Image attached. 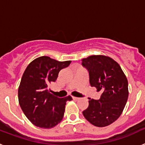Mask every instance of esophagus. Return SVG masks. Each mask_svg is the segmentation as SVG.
<instances>
[{
    "label": "esophagus",
    "instance_id": "1",
    "mask_svg": "<svg viewBox=\"0 0 145 145\" xmlns=\"http://www.w3.org/2000/svg\"><path fill=\"white\" fill-rule=\"evenodd\" d=\"M72 99L75 101H78L79 99V98H78V97H72Z\"/></svg>",
    "mask_w": 145,
    "mask_h": 145
}]
</instances>
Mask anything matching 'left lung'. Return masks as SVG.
<instances>
[{
    "mask_svg": "<svg viewBox=\"0 0 145 145\" xmlns=\"http://www.w3.org/2000/svg\"><path fill=\"white\" fill-rule=\"evenodd\" d=\"M91 86L102 92L100 98L90 99L83 115L88 122L104 127L116 121L122 113L129 97L128 80L120 65L112 58L93 55L82 59Z\"/></svg>",
    "mask_w": 145,
    "mask_h": 145,
    "instance_id": "left-lung-1",
    "label": "left lung"
}]
</instances>
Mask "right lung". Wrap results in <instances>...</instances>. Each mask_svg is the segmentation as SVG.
Masks as SVG:
<instances>
[{
  "label": "right lung",
  "instance_id": "right-lung-1",
  "mask_svg": "<svg viewBox=\"0 0 145 145\" xmlns=\"http://www.w3.org/2000/svg\"><path fill=\"white\" fill-rule=\"evenodd\" d=\"M71 61H59L48 57H38L27 67L18 89L19 103L28 120L42 129H51L61 122L70 96L59 98L50 93L48 86L55 82L61 70Z\"/></svg>",
  "mask_w": 145,
  "mask_h": 145
}]
</instances>
